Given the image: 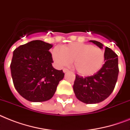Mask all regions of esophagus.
Masks as SVG:
<instances>
[{"label": "esophagus", "mask_w": 130, "mask_h": 130, "mask_svg": "<svg viewBox=\"0 0 130 130\" xmlns=\"http://www.w3.org/2000/svg\"><path fill=\"white\" fill-rule=\"evenodd\" d=\"M63 73H67V72H68L69 70L67 69H63Z\"/></svg>", "instance_id": "34e87169"}]
</instances>
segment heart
Wrapping results in <instances>:
<instances>
[{
	"mask_svg": "<svg viewBox=\"0 0 130 130\" xmlns=\"http://www.w3.org/2000/svg\"><path fill=\"white\" fill-rule=\"evenodd\" d=\"M52 56L58 66L63 67L73 62V67L82 76H91L103 66L104 53L101 48L89 44L69 43L52 51Z\"/></svg>",
	"mask_w": 130,
	"mask_h": 130,
	"instance_id": "obj_1",
	"label": "heart"
}]
</instances>
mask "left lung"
Listing matches in <instances>:
<instances>
[{"label": "left lung", "instance_id": "left-lung-1", "mask_svg": "<svg viewBox=\"0 0 130 130\" xmlns=\"http://www.w3.org/2000/svg\"><path fill=\"white\" fill-rule=\"evenodd\" d=\"M92 42L100 48L103 45L96 41ZM104 64L93 75L83 77L76 75L73 91L78 100L87 103L93 104L103 102L113 92L118 80V55L111 48L105 47Z\"/></svg>", "mask_w": 130, "mask_h": 130}]
</instances>
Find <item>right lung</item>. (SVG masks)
Returning <instances> with one entry per match:
<instances>
[{"label": "right lung", "mask_w": 130, "mask_h": 130, "mask_svg": "<svg viewBox=\"0 0 130 130\" xmlns=\"http://www.w3.org/2000/svg\"><path fill=\"white\" fill-rule=\"evenodd\" d=\"M53 45L35 40L21 45L13 51L10 71L14 86L29 102H42L54 95L64 77L62 70L53 67Z\"/></svg>", "instance_id": "obj_1"}]
</instances>
